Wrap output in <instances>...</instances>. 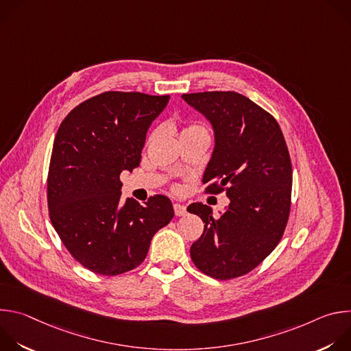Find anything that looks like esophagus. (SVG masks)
Wrapping results in <instances>:
<instances>
[{
	"label": "esophagus",
	"instance_id": "obj_1",
	"mask_svg": "<svg viewBox=\"0 0 351 351\" xmlns=\"http://www.w3.org/2000/svg\"><path fill=\"white\" fill-rule=\"evenodd\" d=\"M173 210H175V215L176 217L186 215V206H183V204H175Z\"/></svg>",
	"mask_w": 351,
	"mask_h": 351
}]
</instances>
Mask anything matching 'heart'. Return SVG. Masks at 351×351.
Segmentation results:
<instances>
[{
	"label": "heart",
	"instance_id": "b5f03b06",
	"mask_svg": "<svg viewBox=\"0 0 351 351\" xmlns=\"http://www.w3.org/2000/svg\"><path fill=\"white\" fill-rule=\"evenodd\" d=\"M193 128H199V126H197V125H191V126H189V128H186V129H193Z\"/></svg>",
	"mask_w": 351,
	"mask_h": 351
}]
</instances>
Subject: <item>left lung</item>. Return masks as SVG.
I'll return each instance as SVG.
<instances>
[{
	"label": "left lung",
	"instance_id": "left-lung-1",
	"mask_svg": "<svg viewBox=\"0 0 351 351\" xmlns=\"http://www.w3.org/2000/svg\"><path fill=\"white\" fill-rule=\"evenodd\" d=\"M182 98L214 130V152L203 176L206 191H225L230 199L219 217L203 203L187 207L206 223L190 257L208 276L237 278L260 265L283 236L291 197L289 149L276 119L239 93L204 91Z\"/></svg>",
	"mask_w": 351,
	"mask_h": 351
}]
</instances>
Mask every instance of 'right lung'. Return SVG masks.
<instances>
[{
	"label": "right lung",
	"mask_w": 351,
	"mask_h": 351,
	"mask_svg": "<svg viewBox=\"0 0 351 351\" xmlns=\"http://www.w3.org/2000/svg\"><path fill=\"white\" fill-rule=\"evenodd\" d=\"M169 95L106 91L62 121L47 179L49 219L68 252L94 274L114 276L140 265L153 236L173 218L171 199L144 206L121 199L122 171L140 164L148 128Z\"/></svg>",
	"instance_id": "1"
}]
</instances>
